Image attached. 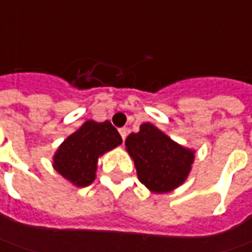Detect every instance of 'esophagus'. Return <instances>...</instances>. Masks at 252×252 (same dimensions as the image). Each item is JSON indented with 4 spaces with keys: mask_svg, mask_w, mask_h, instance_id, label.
<instances>
[{
    "mask_svg": "<svg viewBox=\"0 0 252 252\" xmlns=\"http://www.w3.org/2000/svg\"><path fill=\"white\" fill-rule=\"evenodd\" d=\"M119 133H121L122 139L125 140V139H126V136H127V130H126L125 127H122V129H119Z\"/></svg>",
    "mask_w": 252,
    "mask_h": 252,
    "instance_id": "34e87169",
    "label": "esophagus"
}]
</instances>
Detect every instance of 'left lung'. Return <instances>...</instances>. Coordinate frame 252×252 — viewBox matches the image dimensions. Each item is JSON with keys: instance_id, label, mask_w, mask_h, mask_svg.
I'll use <instances>...</instances> for the list:
<instances>
[{"instance_id": "obj_1", "label": "left lung", "mask_w": 252, "mask_h": 252, "mask_svg": "<svg viewBox=\"0 0 252 252\" xmlns=\"http://www.w3.org/2000/svg\"><path fill=\"white\" fill-rule=\"evenodd\" d=\"M134 161L140 182L156 193H167L188 178L195 151L179 146L151 123H143L139 133L125 141Z\"/></svg>"}]
</instances>
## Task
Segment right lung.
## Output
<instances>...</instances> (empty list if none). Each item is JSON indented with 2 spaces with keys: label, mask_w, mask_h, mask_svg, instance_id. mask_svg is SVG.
I'll return each instance as SVG.
<instances>
[{
  "label": "right lung",
  "mask_w": 252,
  "mask_h": 252,
  "mask_svg": "<svg viewBox=\"0 0 252 252\" xmlns=\"http://www.w3.org/2000/svg\"><path fill=\"white\" fill-rule=\"evenodd\" d=\"M119 144L121 134L111 122L87 121L60 144L53 157V167L75 187H88L95 179L98 158Z\"/></svg>",
  "instance_id": "right-lung-1"
}]
</instances>
